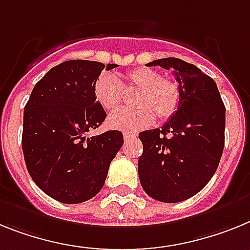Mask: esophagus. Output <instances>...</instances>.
Returning a JSON list of instances; mask_svg holds the SVG:
<instances>
[{
	"mask_svg": "<svg viewBox=\"0 0 250 250\" xmlns=\"http://www.w3.org/2000/svg\"><path fill=\"white\" fill-rule=\"evenodd\" d=\"M123 137H125V141H127V140H132V138L136 137V134L131 133V132H125V133H123Z\"/></svg>",
	"mask_w": 250,
	"mask_h": 250,
	"instance_id": "obj_1",
	"label": "esophagus"
}]
</instances>
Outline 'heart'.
I'll use <instances>...</instances> for the list:
<instances>
[{"label": "heart", "mask_w": 250, "mask_h": 250, "mask_svg": "<svg viewBox=\"0 0 250 250\" xmlns=\"http://www.w3.org/2000/svg\"><path fill=\"white\" fill-rule=\"evenodd\" d=\"M123 86L138 89L133 102L137 109L113 112L107 121L113 129L131 133L141 131L155 122V116L160 121L171 118L181 103V88L176 80L164 78L160 71L146 66L127 71L123 82L112 73L103 71L93 84V94L103 109L113 110L121 104Z\"/></svg>", "instance_id": "obj_1"}]
</instances>
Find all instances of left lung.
Returning <instances> with one entry per match:
<instances>
[{
    "label": "left lung",
    "mask_w": 250,
    "mask_h": 250,
    "mask_svg": "<svg viewBox=\"0 0 250 250\" xmlns=\"http://www.w3.org/2000/svg\"><path fill=\"white\" fill-rule=\"evenodd\" d=\"M173 74L181 88L177 112L161 128L141 132L138 175L157 201L180 203L203 190L214 176L225 141V105L214 79L177 58L148 62Z\"/></svg>",
    "instance_id": "obj_1"
}]
</instances>
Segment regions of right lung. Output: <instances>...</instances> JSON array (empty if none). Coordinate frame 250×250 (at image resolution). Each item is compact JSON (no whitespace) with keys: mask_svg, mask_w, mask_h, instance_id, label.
Listing matches in <instances>:
<instances>
[{"mask_svg":"<svg viewBox=\"0 0 250 250\" xmlns=\"http://www.w3.org/2000/svg\"><path fill=\"white\" fill-rule=\"evenodd\" d=\"M117 64L69 60L35 84L23 110L22 151L30 176L45 194L79 204L98 194L108 168L123 146V134L107 131L88 137L107 117L93 84Z\"/></svg>","mask_w":250,"mask_h":250,"instance_id":"right-lung-1","label":"right lung"}]
</instances>
